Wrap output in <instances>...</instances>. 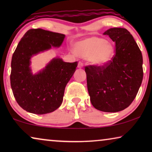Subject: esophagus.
Instances as JSON below:
<instances>
[{
  "mask_svg": "<svg viewBox=\"0 0 152 152\" xmlns=\"http://www.w3.org/2000/svg\"><path fill=\"white\" fill-rule=\"evenodd\" d=\"M77 67L80 68H83V67H84V63H83V62H82V61H79Z\"/></svg>",
  "mask_w": 152,
  "mask_h": 152,
  "instance_id": "34e87169",
  "label": "esophagus"
}]
</instances>
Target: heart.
<instances>
[{
	"mask_svg": "<svg viewBox=\"0 0 152 152\" xmlns=\"http://www.w3.org/2000/svg\"><path fill=\"white\" fill-rule=\"evenodd\" d=\"M74 51L97 66L107 64L114 55V50L111 45L104 39L99 37H91L76 43Z\"/></svg>",
	"mask_w": 152,
	"mask_h": 152,
	"instance_id": "heart-1",
	"label": "heart"
}]
</instances>
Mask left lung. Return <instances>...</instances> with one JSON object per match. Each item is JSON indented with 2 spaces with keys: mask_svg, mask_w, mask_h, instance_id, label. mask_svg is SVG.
<instances>
[{
  "mask_svg": "<svg viewBox=\"0 0 152 152\" xmlns=\"http://www.w3.org/2000/svg\"><path fill=\"white\" fill-rule=\"evenodd\" d=\"M115 43V55L102 66L85 67L91 104L104 112H118L129 106L143 78L142 56L130 32L110 28L104 33Z\"/></svg>",
  "mask_w": 152,
  "mask_h": 152,
  "instance_id": "8db88e82",
  "label": "left lung"
}]
</instances>
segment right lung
Wrapping results in <instances>:
<instances>
[{
  "label": "right lung",
  "mask_w": 152,
  "mask_h": 152,
  "mask_svg": "<svg viewBox=\"0 0 152 152\" xmlns=\"http://www.w3.org/2000/svg\"><path fill=\"white\" fill-rule=\"evenodd\" d=\"M65 35L42 29H30L18 43L12 55L10 83L14 98L26 111L34 114L51 113L63 101L64 90L73 75L78 61L52 60L42 71L32 75L30 58L52 46L59 47Z\"/></svg>",
  "instance_id": "add662e5"
}]
</instances>
